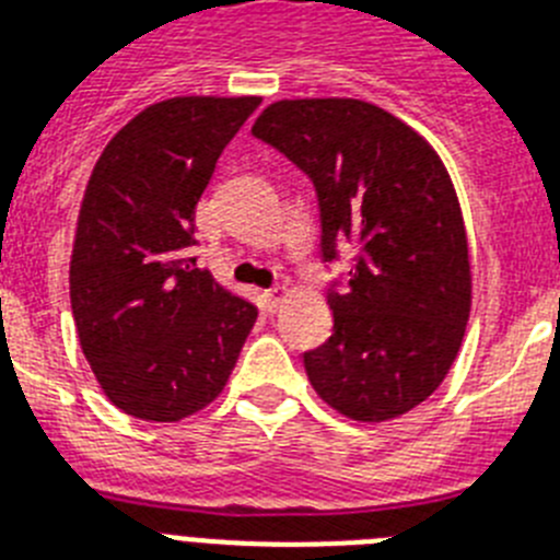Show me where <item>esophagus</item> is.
<instances>
[{"label": "esophagus", "mask_w": 560, "mask_h": 560, "mask_svg": "<svg viewBox=\"0 0 560 560\" xmlns=\"http://www.w3.org/2000/svg\"><path fill=\"white\" fill-rule=\"evenodd\" d=\"M283 300H285L283 289H269V291H264V294H260V303H264L266 314H275V311L283 305Z\"/></svg>", "instance_id": "esophagus-1"}]
</instances>
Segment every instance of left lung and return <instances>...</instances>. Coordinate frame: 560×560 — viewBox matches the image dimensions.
I'll return each instance as SVG.
<instances>
[{
  "label": "left lung",
  "mask_w": 560,
  "mask_h": 560,
  "mask_svg": "<svg viewBox=\"0 0 560 560\" xmlns=\"http://www.w3.org/2000/svg\"><path fill=\"white\" fill-rule=\"evenodd\" d=\"M311 179L323 264L355 249L334 280V334L305 350L316 395L364 423L398 418L446 378L471 311L463 212L446 167L418 131L350 97L280 101L252 126Z\"/></svg>",
  "instance_id": "1"
}]
</instances>
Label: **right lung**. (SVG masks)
I'll return each instance as SVG.
<instances>
[{"label":"right lung","mask_w":560,"mask_h":560,"mask_svg":"<svg viewBox=\"0 0 560 560\" xmlns=\"http://www.w3.org/2000/svg\"><path fill=\"white\" fill-rule=\"evenodd\" d=\"M260 97H171L114 133L78 215L69 300L114 407L171 423L219 398L257 308L196 266V205Z\"/></svg>","instance_id":"add662e5"}]
</instances>
